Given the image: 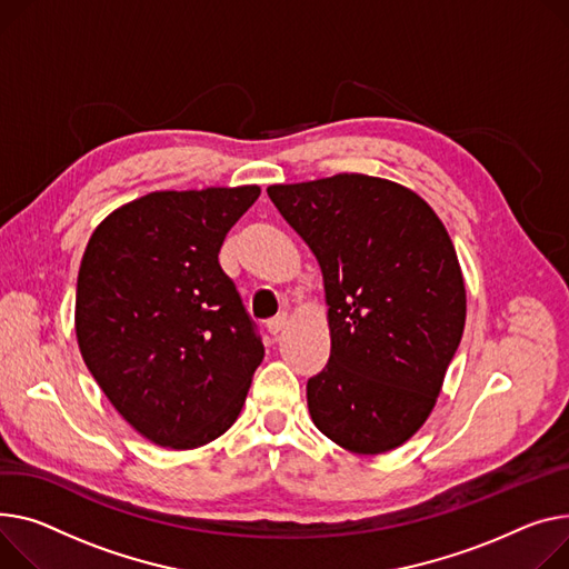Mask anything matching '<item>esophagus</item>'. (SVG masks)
<instances>
[{"label":"esophagus","instance_id":"34e87169","mask_svg":"<svg viewBox=\"0 0 569 569\" xmlns=\"http://www.w3.org/2000/svg\"><path fill=\"white\" fill-rule=\"evenodd\" d=\"M286 325H288V316H279V318H274V320L268 322V331H270L272 336H279V333L286 329Z\"/></svg>","mask_w":569,"mask_h":569}]
</instances>
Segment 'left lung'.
<instances>
[{
  "instance_id": "left-lung-1",
  "label": "left lung",
  "mask_w": 569,
  "mask_h": 569,
  "mask_svg": "<svg viewBox=\"0 0 569 569\" xmlns=\"http://www.w3.org/2000/svg\"><path fill=\"white\" fill-rule=\"evenodd\" d=\"M268 194L322 270L331 355L307 385L316 428L359 456L398 448L428 421L465 331L448 231L411 189L363 173Z\"/></svg>"
}]
</instances>
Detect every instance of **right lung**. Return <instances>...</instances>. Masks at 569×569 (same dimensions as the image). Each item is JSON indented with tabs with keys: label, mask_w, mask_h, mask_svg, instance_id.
<instances>
[{
	"label": "right lung",
	"mask_w": 569,
	"mask_h": 569,
	"mask_svg": "<svg viewBox=\"0 0 569 569\" xmlns=\"http://www.w3.org/2000/svg\"><path fill=\"white\" fill-rule=\"evenodd\" d=\"M258 184L150 192L93 231L74 331L93 380L148 441L187 450L229 430L264 348L219 264Z\"/></svg>",
	"instance_id": "add662e5"
}]
</instances>
